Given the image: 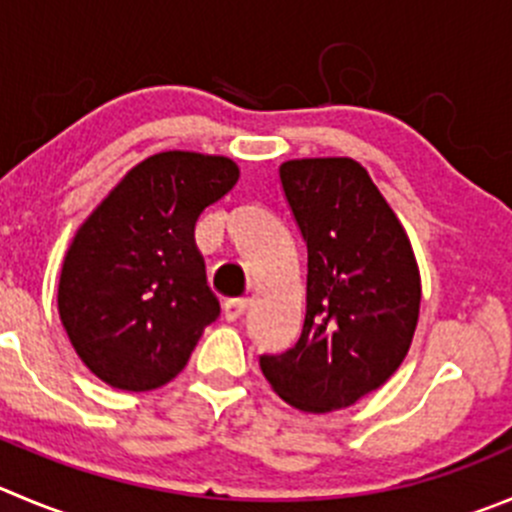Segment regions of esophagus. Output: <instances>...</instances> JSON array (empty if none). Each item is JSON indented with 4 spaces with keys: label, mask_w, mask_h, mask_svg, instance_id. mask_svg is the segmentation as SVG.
<instances>
[{
    "label": "esophagus",
    "mask_w": 512,
    "mask_h": 512,
    "mask_svg": "<svg viewBox=\"0 0 512 512\" xmlns=\"http://www.w3.org/2000/svg\"><path fill=\"white\" fill-rule=\"evenodd\" d=\"M248 309V299H226L223 301V316L226 321H236L246 314Z\"/></svg>",
    "instance_id": "1"
}]
</instances>
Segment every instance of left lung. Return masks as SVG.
Returning <instances> with one entry per match:
<instances>
[{"mask_svg": "<svg viewBox=\"0 0 512 512\" xmlns=\"http://www.w3.org/2000/svg\"><path fill=\"white\" fill-rule=\"evenodd\" d=\"M279 178L306 243V316L294 347L261 354V372L299 410H342L407 357L420 271L405 228L357 160H289Z\"/></svg>", "mask_w": 512, "mask_h": 512, "instance_id": "left-lung-1", "label": "left lung"}]
</instances>
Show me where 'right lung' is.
<instances>
[{
  "label": "right lung",
  "instance_id": "1",
  "mask_svg": "<svg viewBox=\"0 0 512 512\" xmlns=\"http://www.w3.org/2000/svg\"><path fill=\"white\" fill-rule=\"evenodd\" d=\"M238 180L221 155H150L77 231L60 276L62 326L95 377L148 392L186 367L221 306L193 231Z\"/></svg>",
  "mask_w": 512,
  "mask_h": 512
}]
</instances>
